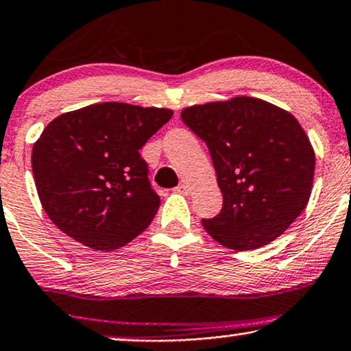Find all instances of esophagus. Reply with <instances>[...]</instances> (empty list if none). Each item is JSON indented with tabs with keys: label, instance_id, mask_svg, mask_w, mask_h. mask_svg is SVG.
I'll return each mask as SVG.
<instances>
[{
	"label": "esophagus",
	"instance_id": "obj_1",
	"mask_svg": "<svg viewBox=\"0 0 351 351\" xmlns=\"http://www.w3.org/2000/svg\"><path fill=\"white\" fill-rule=\"evenodd\" d=\"M176 192H179L182 195H190V186L186 184H180L179 186H176Z\"/></svg>",
	"mask_w": 351,
	"mask_h": 351
}]
</instances>
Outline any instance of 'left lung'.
<instances>
[{
    "mask_svg": "<svg viewBox=\"0 0 351 351\" xmlns=\"http://www.w3.org/2000/svg\"><path fill=\"white\" fill-rule=\"evenodd\" d=\"M182 121L208 145L222 198L221 213L203 219L217 243L237 252L267 245L306 208L315 149L300 122L252 97L195 104Z\"/></svg>",
    "mask_w": 351,
    "mask_h": 351,
    "instance_id": "1",
    "label": "left lung"
}]
</instances>
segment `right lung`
I'll return each instance as SVG.
<instances>
[{"label": "right lung", "mask_w": 351, "mask_h": 351, "mask_svg": "<svg viewBox=\"0 0 351 351\" xmlns=\"http://www.w3.org/2000/svg\"><path fill=\"white\" fill-rule=\"evenodd\" d=\"M171 117L166 108L109 101L49 122L32 149V171L53 224L101 252L142 234L161 199L138 149Z\"/></svg>", "instance_id": "1"}]
</instances>
